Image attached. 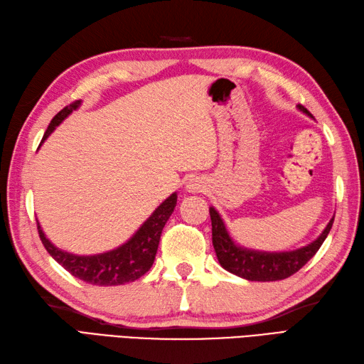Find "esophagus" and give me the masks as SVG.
Instances as JSON below:
<instances>
[{
    "label": "esophagus",
    "mask_w": 364,
    "mask_h": 364,
    "mask_svg": "<svg viewBox=\"0 0 364 364\" xmlns=\"http://www.w3.org/2000/svg\"><path fill=\"white\" fill-rule=\"evenodd\" d=\"M186 189H188V192H201L203 189H205V181L200 180V178H191L188 183H186Z\"/></svg>",
    "instance_id": "1"
}]
</instances>
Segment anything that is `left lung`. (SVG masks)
I'll use <instances>...</instances> for the list:
<instances>
[{
    "mask_svg": "<svg viewBox=\"0 0 364 364\" xmlns=\"http://www.w3.org/2000/svg\"><path fill=\"white\" fill-rule=\"evenodd\" d=\"M298 108L302 113L314 117L307 108H304L302 105H298ZM209 214L210 223H213V245L220 265L226 272L243 279H248V281L257 282L282 281V279L290 277L291 274L299 272L316 255V251L326 240L327 234L331 232L335 218L333 215L331 222L324 228V231L318 235V239L306 245V247L293 251L268 252L240 247V245L232 240L223 218L218 214V210L210 206Z\"/></svg>",
    "mask_w": 364,
    "mask_h": 364,
    "instance_id": "8db88e82",
    "label": "left lung"
}]
</instances>
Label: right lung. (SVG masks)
Segmentation results:
<instances>
[{"label":"right lung","instance_id":"right-lung-1","mask_svg":"<svg viewBox=\"0 0 364 364\" xmlns=\"http://www.w3.org/2000/svg\"><path fill=\"white\" fill-rule=\"evenodd\" d=\"M79 107L80 100H75L74 104L60 109L48 125L40 146L46 141L49 134L55 130V127L60 125L65 117L70 116L74 109H77ZM176 197H178L176 192H173L172 196H168L161 205L151 213L147 220L139 226V230L125 243H122L121 247L100 252V255L77 256L73 255V252L57 248L53 242L46 239L43 230H41L40 223L37 222L40 239L41 243L45 245V248L50 255V257L58 262L66 272H70L74 277L80 279L83 282L100 287H112L133 282L142 274H146L150 267L154 265L163 228L176 206Z\"/></svg>","mask_w":364,"mask_h":364}]
</instances>
